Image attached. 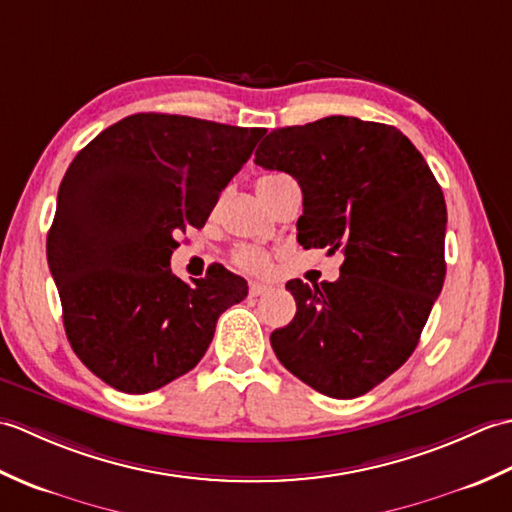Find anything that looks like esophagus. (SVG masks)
<instances>
[{"instance_id":"1","label":"esophagus","mask_w":512,"mask_h":512,"mask_svg":"<svg viewBox=\"0 0 512 512\" xmlns=\"http://www.w3.org/2000/svg\"><path fill=\"white\" fill-rule=\"evenodd\" d=\"M273 290L270 284H262V281H250L248 284V295L250 297H259V295H266V292Z\"/></svg>"}]
</instances>
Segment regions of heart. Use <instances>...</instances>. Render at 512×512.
Segmentation results:
<instances>
[{"mask_svg": "<svg viewBox=\"0 0 512 512\" xmlns=\"http://www.w3.org/2000/svg\"><path fill=\"white\" fill-rule=\"evenodd\" d=\"M286 178L288 176H281V173H270V176L259 178L257 180L259 198H262V200L268 198L270 191L275 189V184H279L281 180H286ZM231 259H233V264L239 270H244V273H253V275L264 273V270L270 264V257H268L266 250L257 248V246H239V248L233 250V257Z\"/></svg>", "mask_w": 512, "mask_h": 512, "instance_id": "obj_1", "label": "heart"}]
</instances>
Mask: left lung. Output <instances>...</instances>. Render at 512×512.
Here are the masks:
<instances>
[{
	"mask_svg": "<svg viewBox=\"0 0 512 512\" xmlns=\"http://www.w3.org/2000/svg\"><path fill=\"white\" fill-rule=\"evenodd\" d=\"M255 165L299 182V244L345 255L336 281H288L297 314L270 334V345L319 394L363 396L416 350L442 290L440 184L396 127L352 116L273 129Z\"/></svg>",
	"mask_w": 512,
	"mask_h": 512,
	"instance_id": "obj_1",
	"label": "left lung"
}]
</instances>
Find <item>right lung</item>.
<instances>
[{"label": "right lung", "instance_id": "right-lung-1", "mask_svg": "<svg viewBox=\"0 0 512 512\" xmlns=\"http://www.w3.org/2000/svg\"><path fill=\"white\" fill-rule=\"evenodd\" d=\"M262 127L134 114L103 129L65 171L46 253L74 354L103 383L149 394L187 374L220 314L248 295L213 268L187 284L169 259L204 226Z\"/></svg>", "mask_w": 512, "mask_h": 512}]
</instances>
